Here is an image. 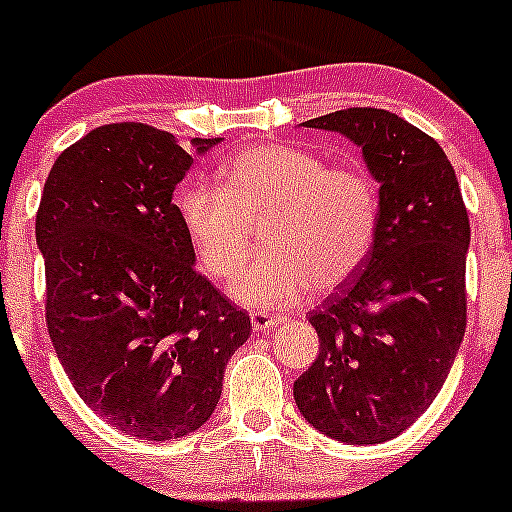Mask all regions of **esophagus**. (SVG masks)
I'll return each instance as SVG.
<instances>
[{
    "label": "esophagus",
    "mask_w": 512,
    "mask_h": 512,
    "mask_svg": "<svg viewBox=\"0 0 512 512\" xmlns=\"http://www.w3.org/2000/svg\"><path fill=\"white\" fill-rule=\"evenodd\" d=\"M250 319L255 332H265V329H272L277 327V324L285 322V317H280V314H267V312H252Z\"/></svg>",
    "instance_id": "esophagus-1"
}]
</instances>
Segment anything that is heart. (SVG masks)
<instances>
[{
  "instance_id": "1",
  "label": "heart",
  "mask_w": 512,
  "mask_h": 512,
  "mask_svg": "<svg viewBox=\"0 0 512 512\" xmlns=\"http://www.w3.org/2000/svg\"><path fill=\"white\" fill-rule=\"evenodd\" d=\"M175 213L198 267L218 282L240 270L262 227L270 252L250 262L230 292L247 307L282 309L359 272L374 250L381 195L361 165H327L307 148L257 143L220 165V188L185 185Z\"/></svg>"
}]
</instances>
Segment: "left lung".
<instances>
[{
  "mask_svg": "<svg viewBox=\"0 0 512 512\" xmlns=\"http://www.w3.org/2000/svg\"><path fill=\"white\" fill-rule=\"evenodd\" d=\"M304 126L361 148L381 220L352 285L309 314L319 354L294 401L324 436L384 443L431 406L466 334L468 210L443 148L396 113L344 108Z\"/></svg>",
  "mask_w": 512,
  "mask_h": 512,
  "instance_id": "left-lung-1",
  "label": "left lung"
}]
</instances>
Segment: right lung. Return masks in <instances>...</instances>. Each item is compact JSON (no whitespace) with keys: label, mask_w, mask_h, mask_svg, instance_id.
Returning a JSON list of instances; mask_svg holds the SVG:
<instances>
[{"label":"right lung","mask_w":512,"mask_h":512,"mask_svg":"<svg viewBox=\"0 0 512 512\" xmlns=\"http://www.w3.org/2000/svg\"><path fill=\"white\" fill-rule=\"evenodd\" d=\"M190 165L173 133L98 126L56 158L36 213L56 356L89 409L143 441L203 426L250 337V314L193 267L173 203Z\"/></svg>","instance_id":"add662e5"}]
</instances>
